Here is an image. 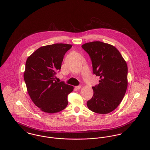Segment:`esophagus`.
Returning a JSON list of instances; mask_svg holds the SVG:
<instances>
[{
  "label": "esophagus",
  "mask_w": 150,
  "mask_h": 150,
  "mask_svg": "<svg viewBox=\"0 0 150 150\" xmlns=\"http://www.w3.org/2000/svg\"><path fill=\"white\" fill-rule=\"evenodd\" d=\"M75 89H76V90H79V89H80L81 88V85H79V86H75Z\"/></svg>",
  "instance_id": "34e87169"
}]
</instances>
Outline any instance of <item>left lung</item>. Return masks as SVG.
<instances>
[{"instance_id": "8db88e82", "label": "left lung", "mask_w": 150, "mask_h": 150, "mask_svg": "<svg viewBox=\"0 0 150 150\" xmlns=\"http://www.w3.org/2000/svg\"><path fill=\"white\" fill-rule=\"evenodd\" d=\"M89 54L93 72L100 78L99 83L92 87L93 96L87 102L91 111L108 114L120 105L127 87V65L114 46L100 41L83 44Z\"/></svg>"}]
</instances>
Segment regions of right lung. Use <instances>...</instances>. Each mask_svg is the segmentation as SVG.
<instances>
[{
  "mask_svg": "<svg viewBox=\"0 0 150 150\" xmlns=\"http://www.w3.org/2000/svg\"><path fill=\"white\" fill-rule=\"evenodd\" d=\"M72 46L65 43L42 46L27 60L24 78L28 93L33 103L45 112L56 113L68 105V95L74 86L58 82L55 78L65 53Z\"/></svg>",
  "mask_w": 150,
  "mask_h": 150,
  "instance_id": "right-lung-1",
  "label": "right lung"
}]
</instances>
